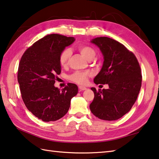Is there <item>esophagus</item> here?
I'll use <instances>...</instances> for the list:
<instances>
[{
  "label": "esophagus",
  "mask_w": 159,
  "mask_h": 159,
  "mask_svg": "<svg viewBox=\"0 0 159 159\" xmlns=\"http://www.w3.org/2000/svg\"><path fill=\"white\" fill-rule=\"evenodd\" d=\"M79 88L80 91H83V90H87V88H86L85 87H84V86H79Z\"/></svg>",
  "instance_id": "34e87169"
}]
</instances>
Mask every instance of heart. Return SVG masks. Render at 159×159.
I'll return each mask as SVG.
<instances>
[{
	"label": "heart",
	"mask_w": 159,
	"mask_h": 159,
	"mask_svg": "<svg viewBox=\"0 0 159 159\" xmlns=\"http://www.w3.org/2000/svg\"><path fill=\"white\" fill-rule=\"evenodd\" d=\"M78 50L81 53V55L85 57L87 60H89L91 57H94L95 55V52L92 48L88 45H79L78 46ZM71 55V51L69 48L63 50L60 53L59 57V61L60 65L62 67H65L68 65L69 58ZM90 75V73L88 71H76L72 74L69 76V79L72 81H74L79 84H85L87 82L88 77Z\"/></svg>",
	"instance_id": "1"
}]
</instances>
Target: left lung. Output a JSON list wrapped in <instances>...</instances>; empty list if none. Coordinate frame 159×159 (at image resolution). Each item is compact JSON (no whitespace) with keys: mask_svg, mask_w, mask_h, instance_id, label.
Wrapping results in <instances>:
<instances>
[{"mask_svg":"<svg viewBox=\"0 0 159 159\" xmlns=\"http://www.w3.org/2000/svg\"><path fill=\"white\" fill-rule=\"evenodd\" d=\"M91 43L102 53L104 62L94 79L95 84H107L108 89L91 88L93 101L91 112L105 120L119 119L130 111L137 100L142 85L140 66L134 54L123 44L108 37H98Z\"/></svg>","mask_w":159,"mask_h":159,"instance_id":"obj_1","label":"left lung"}]
</instances>
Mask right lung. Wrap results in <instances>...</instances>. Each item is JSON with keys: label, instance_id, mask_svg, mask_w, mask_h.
Segmentation results:
<instances>
[{"label": "right lung", "instance_id": "obj_1", "mask_svg": "<svg viewBox=\"0 0 159 159\" xmlns=\"http://www.w3.org/2000/svg\"><path fill=\"white\" fill-rule=\"evenodd\" d=\"M74 41V37L47 35L29 48L21 58L17 80L21 98L29 111L43 121L63 117L71 98L78 93L74 83H68L62 90L54 85L61 73L60 53Z\"/></svg>", "mask_w": 159, "mask_h": 159}]
</instances>
